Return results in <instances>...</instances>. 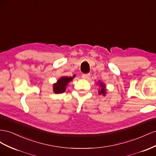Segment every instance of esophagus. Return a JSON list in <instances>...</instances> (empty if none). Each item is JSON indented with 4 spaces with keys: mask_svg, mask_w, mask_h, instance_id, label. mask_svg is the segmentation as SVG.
Instances as JSON below:
<instances>
[{
    "mask_svg": "<svg viewBox=\"0 0 156 156\" xmlns=\"http://www.w3.org/2000/svg\"><path fill=\"white\" fill-rule=\"evenodd\" d=\"M82 77L83 79H85V80H88L90 79V74H82Z\"/></svg>",
    "mask_w": 156,
    "mask_h": 156,
    "instance_id": "esophagus-1",
    "label": "esophagus"
}]
</instances>
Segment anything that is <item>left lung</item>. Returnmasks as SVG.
<instances>
[{
    "label": "left lung",
    "mask_w": 156,
    "mask_h": 156,
    "mask_svg": "<svg viewBox=\"0 0 156 156\" xmlns=\"http://www.w3.org/2000/svg\"><path fill=\"white\" fill-rule=\"evenodd\" d=\"M98 85L99 86V94L105 96L106 93V87L105 84L103 82H101V81H99V82H98Z\"/></svg>",
    "instance_id": "8db88e82"
}]
</instances>
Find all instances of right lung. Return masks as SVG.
I'll use <instances>...</instances> for the list:
<instances>
[{
  "instance_id": "add662e5",
  "label": "right lung",
  "mask_w": 156,
  "mask_h": 156,
  "mask_svg": "<svg viewBox=\"0 0 156 156\" xmlns=\"http://www.w3.org/2000/svg\"><path fill=\"white\" fill-rule=\"evenodd\" d=\"M75 77V75L73 76H61L59 79L57 80L56 83L53 84V90L55 93H64L66 89L68 83L73 81V79Z\"/></svg>"
}]
</instances>
